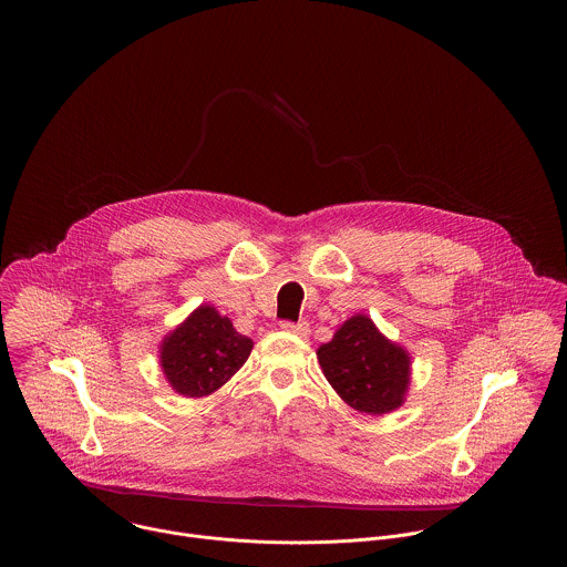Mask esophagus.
<instances>
[{
    "mask_svg": "<svg viewBox=\"0 0 567 567\" xmlns=\"http://www.w3.org/2000/svg\"><path fill=\"white\" fill-rule=\"evenodd\" d=\"M280 329L282 331H287V333H293V336H299V338H308L310 336V324L303 323H291V321H285V323H280Z\"/></svg>",
    "mask_w": 567,
    "mask_h": 567,
    "instance_id": "1",
    "label": "esophagus"
}]
</instances>
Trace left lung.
Wrapping results in <instances>:
<instances>
[{
    "instance_id": "left-lung-1",
    "label": "left lung",
    "mask_w": 567,
    "mask_h": 567,
    "mask_svg": "<svg viewBox=\"0 0 567 567\" xmlns=\"http://www.w3.org/2000/svg\"><path fill=\"white\" fill-rule=\"evenodd\" d=\"M319 363L333 391L363 414H389L404 404L412 359L368 315H354L321 344Z\"/></svg>"
}]
</instances>
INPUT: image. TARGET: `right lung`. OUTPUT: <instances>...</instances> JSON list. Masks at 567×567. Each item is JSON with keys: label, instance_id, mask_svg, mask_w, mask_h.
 I'll list each match as a JSON object with an SVG mask.
<instances>
[{"label": "right lung", "instance_id": "add662e5", "mask_svg": "<svg viewBox=\"0 0 567 567\" xmlns=\"http://www.w3.org/2000/svg\"><path fill=\"white\" fill-rule=\"evenodd\" d=\"M250 351V338L238 333L215 306L202 303L163 338L159 365L178 395L206 398L243 368Z\"/></svg>", "mask_w": 567, "mask_h": 567}]
</instances>
